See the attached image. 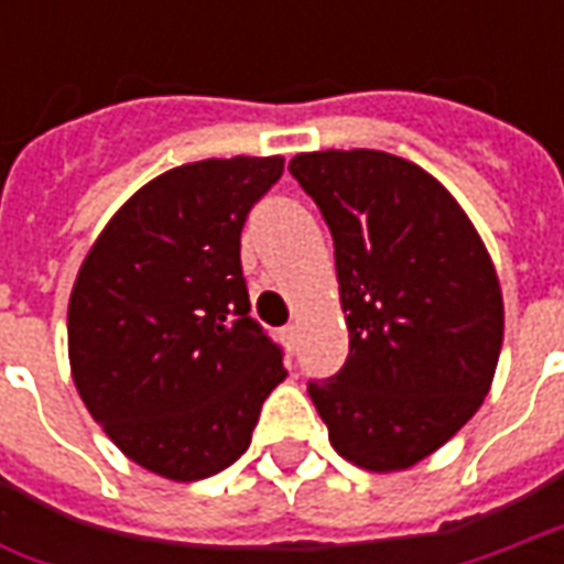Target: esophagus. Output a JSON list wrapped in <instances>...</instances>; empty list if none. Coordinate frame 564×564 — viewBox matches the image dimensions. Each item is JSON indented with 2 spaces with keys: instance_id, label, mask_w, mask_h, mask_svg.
Listing matches in <instances>:
<instances>
[{
  "instance_id": "esophagus-1",
  "label": "esophagus",
  "mask_w": 564,
  "mask_h": 564,
  "mask_svg": "<svg viewBox=\"0 0 564 564\" xmlns=\"http://www.w3.org/2000/svg\"><path fill=\"white\" fill-rule=\"evenodd\" d=\"M295 338H299V329H295V326H283V329H281V341L286 344V350H293Z\"/></svg>"
}]
</instances>
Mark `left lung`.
Listing matches in <instances>:
<instances>
[{
  "instance_id": "8db88e82",
  "label": "left lung",
  "mask_w": 564,
  "mask_h": 564,
  "mask_svg": "<svg viewBox=\"0 0 564 564\" xmlns=\"http://www.w3.org/2000/svg\"><path fill=\"white\" fill-rule=\"evenodd\" d=\"M335 241L350 356L307 392L332 447L404 471L468 423L496 378L505 302L486 245L447 186L383 150L290 160Z\"/></svg>"
}]
</instances>
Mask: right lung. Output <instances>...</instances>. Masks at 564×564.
Instances as JSON below:
<instances>
[{"instance_id":"add662e5","label":"right lung","mask_w":564,"mask_h":564,"mask_svg":"<svg viewBox=\"0 0 564 564\" xmlns=\"http://www.w3.org/2000/svg\"><path fill=\"white\" fill-rule=\"evenodd\" d=\"M283 156L177 165L129 196L80 262L68 366L123 456L193 484L229 468L286 378L250 314L241 229Z\"/></svg>"}]
</instances>
